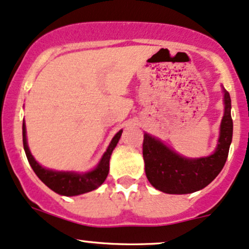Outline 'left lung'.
<instances>
[{"instance_id": "1", "label": "left lung", "mask_w": 249, "mask_h": 249, "mask_svg": "<svg viewBox=\"0 0 249 249\" xmlns=\"http://www.w3.org/2000/svg\"><path fill=\"white\" fill-rule=\"evenodd\" d=\"M224 92V117L221 119L218 144L212 154L187 158L168 147L160 139L144 133L142 157L145 173L154 188L168 194H188L206 187L221 172L228 157L233 137L231 97Z\"/></svg>"}]
</instances>
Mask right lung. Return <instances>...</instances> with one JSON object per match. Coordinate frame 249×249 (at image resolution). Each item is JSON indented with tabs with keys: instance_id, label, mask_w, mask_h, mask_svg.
Segmentation results:
<instances>
[{
	"instance_id": "obj_1",
	"label": "right lung",
	"mask_w": 249,
	"mask_h": 249,
	"mask_svg": "<svg viewBox=\"0 0 249 249\" xmlns=\"http://www.w3.org/2000/svg\"><path fill=\"white\" fill-rule=\"evenodd\" d=\"M123 130L118 131L111 139L110 144L102 156L101 160L95 168L88 171V172H75V171H55L50 168L43 167L36 161L34 156L31 154L29 146H28L27 141V128H25V123L23 121V126H22V133H23V146L25 154H27L28 161L30 166L33 167L34 172L36 176L47 185L53 192L61 194L65 196H79L90 192V191L98 188L107 179L108 174V165H110V158L112 151L118 144L121 139Z\"/></svg>"
}]
</instances>
